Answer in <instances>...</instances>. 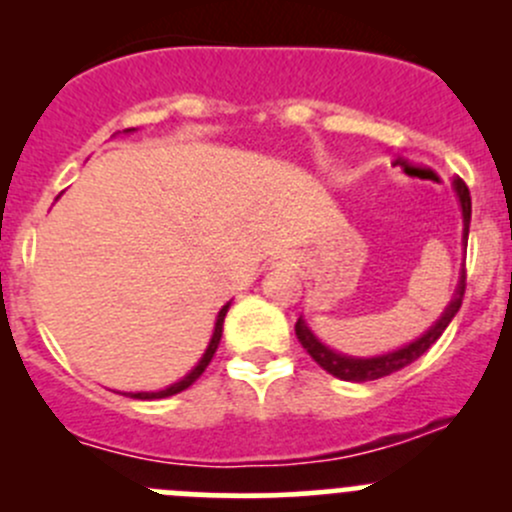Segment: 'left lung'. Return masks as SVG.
I'll list each match as a JSON object with an SVG mask.
<instances>
[{
    "label": "left lung",
    "instance_id": "obj_1",
    "mask_svg": "<svg viewBox=\"0 0 512 512\" xmlns=\"http://www.w3.org/2000/svg\"><path fill=\"white\" fill-rule=\"evenodd\" d=\"M453 190H456L458 203H461L463 247H466L468 245V230H471V193H468L466 183H463L461 178L453 180ZM463 292H466V267L461 270L456 292H453L451 302L446 304V309H443L441 317H438L436 322H433L431 327L421 334V337L414 339V342H409V344H404V347L394 349V352H386L379 356H347L342 352H334V349H329L327 344L319 342L317 334L309 329V324L304 322L302 317H299L297 324H294V332H297L299 344L307 349V354L312 356V359L317 361L324 371H329L332 376H337V379H344V381H356V384H359V381H374V379H381V376L394 374V371L404 369V366L414 364L418 356L426 354L428 349L438 342V337L446 332V327L451 324V319L456 317L458 309H461Z\"/></svg>",
    "mask_w": 512,
    "mask_h": 512
}]
</instances>
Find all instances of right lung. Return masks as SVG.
<instances>
[{
    "label": "right lung",
    "instance_id": "add662e5",
    "mask_svg": "<svg viewBox=\"0 0 512 512\" xmlns=\"http://www.w3.org/2000/svg\"><path fill=\"white\" fill-rule=\"evenodd\" d=\"M128 131H136V128H128ZM128 131H126V133H128ZM227 309H230V302H227L225 307L220 309V312H218V319H215L213 337H210V342H208V349H205V354L200 356V361H198V364H195L193 369H190L188 374L183 376V379H180V381H175V384H170V386H165V389H160V391H136V394H126V396H131V399H141V401H153V399H165V396L180 394V391H185V389H188V386H193L195 381L200 379V374H203V371L208 369L210 359H213L215 352H218L220 337H223V322H225V314H227Z\"/></svg>",
    "mask_w": 512,
    "mask_h": 512
}]
</instances>
